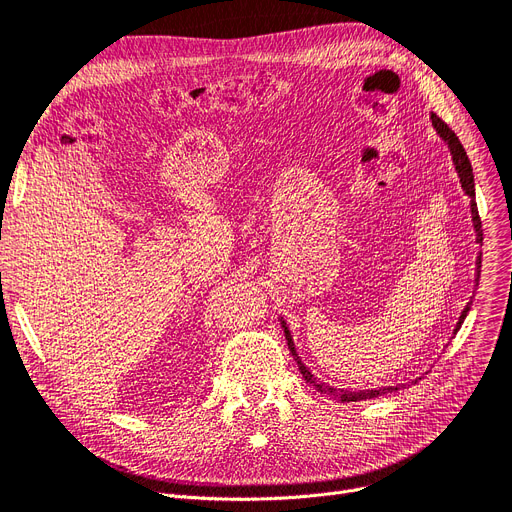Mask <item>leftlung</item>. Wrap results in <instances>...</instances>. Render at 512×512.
I'll use <instances>...</instances> for the list:
<instances>
[{
    "mask_svg": "<svg viewBox=\"0 0 512 512\" xmlns=\"http://www.w3.org/2000/svg\"><path fill=\"white\" fill-rule=\"evenodd\" d=\"M430 120H432L434 130H437V135L447 143V147H449V151H451V160H453V164H456L458 177H460V185H462V189H464V194L470 198L472 225H475L477 242L481 244V242H483V230H481V219H479L477 202H475V175H472L470 160H468V156H466V151H464L460 139L456 137V132H453V130L437 116V113H432ZM479 276H481V253H479V257H477V278H475L477 282H479ZM470 304H472V301H468L466 308L462 310V314H460V318H458V325H456V329H453V335H456V333L460 331V327H462V323H464V318H466V314H468V310H470ZM280 325H282V329H285V337H287L289 350H291V354H293V358H295V363H297L301 375H304L306 382L312 384L320 394H327V396H331V399H337V401H342V403H356V401H365V399H375V396H382V394H386V392H396L399 388H403V384H399V386H384V388H373V390H337V388H333V386H329V384H325V382H318L316 377L312 375V371H310V369L304 365V361H301V358H299V354H297V350H295V344H293L291 331H289L287 323H285V320H282V318H280Z\"/></svg>",
    "mask_w": 512,
    "mask_h": 512,
    "instance_id": "8db88e82",
    "label": "left lung"
}]
</instances>
